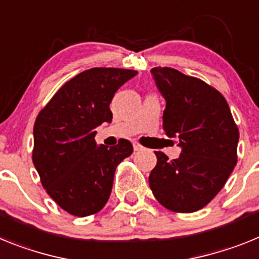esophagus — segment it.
Masks as SVG:
<instances>
[{"label": "esophagus", "mask_w": 259, "mask_h": 259, "mask_svg": "<svg viewBox=\"0 0 259 259\" xmlns=\"http://www.w3.org/2000/svg\"><path fill=\"white\" fill-rule=\"evenodd\" d=\"M133 147H134V151H141V150H143V146H141L137 142L133 143Z\"/></svg>", "instance_id": "esophagus-1"}]
</instances>
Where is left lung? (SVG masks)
Returning a JSON list of instances; mask_svg holds the SVG:
<instances>
[{
    "instance_id": "obj_1",
    "label": "left lung",
    "mask_w": 259,
    "mask_h": 259,
    "mask_svg": "<svg viewBox=\"0 0 259 259\" xmlns=\"http://www.w3.org/2000/svg\"><path fill=\"white\" fill-rule=\"evenodd\" d=\"M167 105L163 129L183 151L168 160L156 151L148 183L157 202L173 212H194L212 201L237 163L238 129L224 96L199 78L154 67Z\"/></svg>"
}]
</instances>
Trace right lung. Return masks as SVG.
Instances as JSON below:
<instances>
[{"instance_id": "add662e5", "label": "right lung", "mask_w": 259, "mask_h": 259, "mask_svg": "<svg viewBox=\"0 0 259 259\" xmlns=\"http://www.w3.org/2000/svg\"><path fill=\"white\" fill-rule=\"evenodd\" d=\"M138 71L94 67L67 80L36 117L32 161L49 197L74 217H89L109 199L116 167L133 146H96L95 127L111 122L114 92Z\"/></svg>"}]
</instances>
